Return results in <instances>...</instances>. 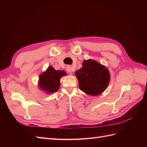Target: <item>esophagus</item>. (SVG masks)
Instances as JSON below:
<instances>
[{"mask_svg": "<svg viewBox=\"0 0 147 147\" xmlns=\"http://www.w3.org/2000/svg\"><path fill=\"white\" fill-rule=\"evenodd\" d=\"M66 70H67V71L69 73H72L75 70L70 65H67V66Z\"/></svg>", "mask_w": 147, "mask_h": 147, "instance_id": "obj_1", "label": "esophagus"}]
</instances>
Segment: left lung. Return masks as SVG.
<instances>
[{"label":"left lung","mask_w":147,"mask_h":147,"mask_svg":"<svg viewBox=\"0 0 147 147\" xmlns=\"http://www.w3.org/2000/svg\"><path fill=\"white\" fill-rule=\"evenodd\" d=\"M78 81L79 88L86 94L98 96L107 88L110 74L108 69L94 60H84L82 67L75 74Z\"/></svg>","instance_id":"obj_1"}]
</instances>
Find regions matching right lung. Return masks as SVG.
Here are the masks:
<instances>
[{
	"label": "right lung",
	"instance_id": "1",
	"mask_svg": "<svg viewBox=\"0 0 147 147\" xmlns=\"http://www.w3.org/2000/svg\"><path fill=\"white\" fill-rule=\"evenodd\" d=\"M66 75L65 71L56 70L52 66H49L45 72L40 75L38 82L39 88L49 94L56 92L60 87L61 77Z\"/></svg>",
	"mask_w": 147,
	"mask_h": 147
}]
</instances>
